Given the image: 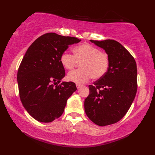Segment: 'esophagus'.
Segmentation results:
<instances>
[{"instance_id":"1","label":"esophagus","mask_w":155,"mask_h":155,"mask_svg":"<svg viewBox=\"0 0 155 155\" xmlns=\"http://www.w3.org/2000/svg\"><path fill=\"white\" fill-rule=\"evenodd\" d=\"M76 86H77V88H81L82 87V85L80 84H76Z\"/></svg>"}]
</instances>
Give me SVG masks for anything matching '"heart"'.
<instances>
[{"instance_id": "heart-1", "label": "heart", "mask_w": 155, "mask_h": 155, "mask_svg": "<svg viewBox=\"0 0 155 155\" xmlns=\"http://www.w3.org/2000/svg\"><path fill=\"white\" fill-rule=\"evenodd\" d=\"M73 54L64 52L60 58L61 63L66 70H72L78 63H81V69L68 74V81L83 84L91 78L98 80L107 74L110 60L106 52L90 44L78 45L73 49Z\"/></svg>"}]
</instances>
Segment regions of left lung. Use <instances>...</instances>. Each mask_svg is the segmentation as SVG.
<instances>
[{
    "instance_id": "left-lung-1",
    "label": "left lung",
    "mask_w": 155,
    "mask_h": 155,
    "mask_svg": "<svg viewBox=\"0 0 155 155\" xmlns=\"http://www.w3.org/2000/svg\"><path fill=\"white\" fill-rule=\"evenodd\" d=\"M109 57V68L103 78L89 85L84 110L91 121L104 127L116 123L129 109L137 91V68L130 53L114 40H90Z\"/></svg>"
}]
</instances>
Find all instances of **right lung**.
<instances>
[{
  "label": "right lung",
  "instance_id": "right-lung-1",
  "mask_svg": "<svg viewBox=\"0 0 155 155\" xmlns=\"http://www.w3.org/2000/svg\"><path fill=\"white\" fill-rule=\"evenodd\" d=\"M80 41L48 32L36 39L26 52L17 72L19 96L37 120L50 123L60 117L67 99L77 91L73 82L61 83L65 71L60 58L69 45Z\"/></svg>",
  "mask_w": 155,
  "mask_h": 155
}]
</instances>
